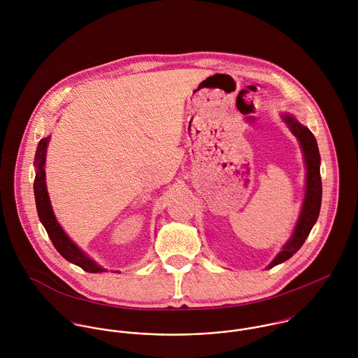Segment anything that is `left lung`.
<instances>
[{"instance_id": "8db88e82", "label": "left lung", "mask_w": 358, "mask_h": 358, "mask_svg": "<svg viewBox=\"0 0 358 358\" xmlns=\"http://www.w3.org/2000/svg\"><path fill=\"white\" fill-rule=\"evenodd\" d=\"M282 118L289 127V129L292 131V134L299 139L302 150L305 154L307 168L306 197H305L303 208L291 240L284 245L282 251L275 256V259L267 266V268H271L288 260L291 256L295 255L299 251V248L306 241L310 230L317 222V217L320 215V208H321V196H322L321 175H320V152H318V146L314 135L308 128L303 127L301 122H298L292 115L285 114L282 115Z\"/></svg>"}]
</instances>
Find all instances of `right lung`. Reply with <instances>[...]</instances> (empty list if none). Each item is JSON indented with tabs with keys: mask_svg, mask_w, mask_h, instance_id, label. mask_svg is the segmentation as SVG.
I'll return each instance as SVG.
<instances>
[{
	"mask_svg": "<svg viewBox=\"0 0 358 358\" xmlns=\"http://www.w3.org/2000/svg\"><path fill=\"white\" fill-rule=\"evenodd\" d=\"M50 138H44L38 142L37 152L34 157V165H36V179H34V197L37 205V213L44 224L50 238H51L53 247L56 251L63 256L66 260L77 264L83 270L88 273H102L106 271L101 266H98L92 259H90L85 254L77 248V245L66 236L63 229L59 226L53 210H52L51 201L47 192L45 185V155L48 148Z\"/></svg>",
	"mask_w": 358,
	"mask_h": 358,
	"instance_id": "obj_1",
	"label": "right lung"
}]
</instances>
